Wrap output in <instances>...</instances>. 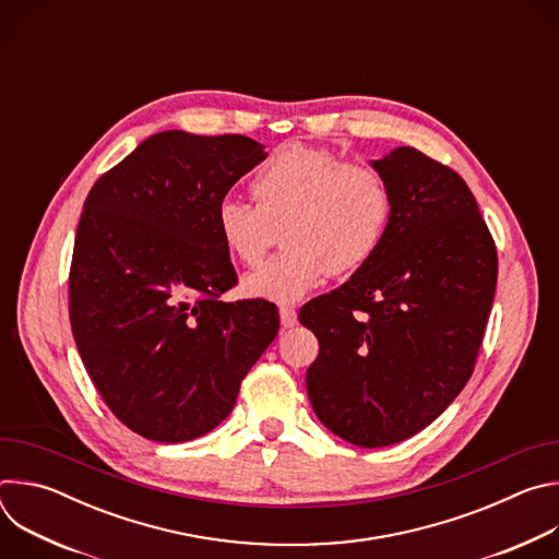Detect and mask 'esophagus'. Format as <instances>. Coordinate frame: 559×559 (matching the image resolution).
<instances>
[{"label":"esophagus","mask_w":559,"mask_h":559,"mask_svg":"<svg viewBox=\"0 0 559 559\" xmlns=\"http://www.w3.org/2000/svg\"><path fill=\"white\" fill-rule=\"evenodd\" d=\"M298 323V316H296V309L294 307H281V325H283V330H289V328H294Z\"/></svg>","instance_id":"34e87169"}]
</instances>
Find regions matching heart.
<instances>
[{
	"mask_svg": "<svg viewBox=\"0 0 559 559\" xmlns=\"http://www.w3.org/2000/svg\"><path fill=\"white\" fill-rule=\"evenodd\" d=\"M254 205L223 197L214 207V229L225 252L254 267L276 243L285 250L243 278L248 296L298 302L330 274L362 267L382 246L393 192L384 175L345 162L323 145L287 143L254 170Z\"/></svg>",
	"mask_w": 559,
	"mask_h": 559,
	"instance_id": "heart-1",
	"label": "heart"
}]
</instances>
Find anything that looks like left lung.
I'll use <instances>...</instances> for the list:
<instances>
[{
    "mask_svg": "<svg viewBox=\"0 0 559 559\" xmlns=\"http://www.w3.org/2000/svg\"><path fill=\"white\" fill-rule=\"evenodd\" d=\"M391 186L378 252L298 321L321 352L309 403L356 447H389L429 427L464 389L491 313L498 252L464 179L416 147L371 162Z\"/></svg>",
    "mask_w": 559,
    "mask_h": 559,
    "instance_id": "8db88e82",
    "label": "left lung"
}]
</instances>
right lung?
I'll use <instances>...</instances> for the list:
<instances>
[{"label": "right lung", "mask_w": 559, "mask_h": 559, "mask_svg": "<svg viewBox=\"0 0 559 559\" xmlns=\"http://www.w3.org/2000/svg\"><path fill=\"white\" fill-rule=\"evenodd\" d=\"M267 154L243 134L166 130L93 186L76 225L70 325L108 409L154 442L218 427L278 334L267 300L236 285L214 207Z\"/></svg>", "instance_id": "1"}]
</instances>
